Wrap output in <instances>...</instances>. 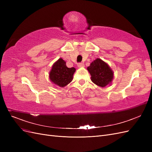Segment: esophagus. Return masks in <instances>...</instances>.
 Returning <instances> with one entry per match:
<instances>
[{
    "instance_id": "esophagus-1",
    "label": "esophagus",
    "mask_w": 152,
    "mask_h": 152,
    "mask_svg": "<svg viewBox=\"0 0 152 152\" xmlns=\"http://www.w3.org/2000/svg\"><path fill=\"white\" fill-rule=\"evenodd\" d=\"M77 66H78V67H79V68L84 67V64L83 63H78Z\"/></svg>"
}]
</instances>
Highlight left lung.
I'll return each instance as SVG.
<instances>
[{"instance_id":"1","label":"left lung","mask_w":152,"mask_h":152,"mask_svg":"<svg viewBox=\"0 0 152 152\" xmlns=\"http://www.w3.org/2000/svg\"><path fill=\"white\" fill-rule=\"evenodd\" d=\"M94 84L101 87H104L112 84L113 79V72L102 59L97 58L91 62L90 66L87 68Z\"/></svg>"}]
</instances>
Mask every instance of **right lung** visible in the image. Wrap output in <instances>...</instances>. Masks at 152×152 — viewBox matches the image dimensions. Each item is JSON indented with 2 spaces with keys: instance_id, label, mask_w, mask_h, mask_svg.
Here are the masks:
<instances>
[{
  "instance_id": "right-lung-1",
  "label": "right lung",
  "mask_w": 152,
  "mask_h": 152,
  "mask_svg": "<svg viewBox=\"0 0 152 152\" xmlns=\"http://www.w3.org/2000/svg\"><path fill=\"white\" fill-rule=\"evenodd\" d=\"M75 70L74 67L68 68L66 61L59 58L52 66L49 74V79L56 86L64 87L72 81Z\"/></svg>"
}]
</instances>
